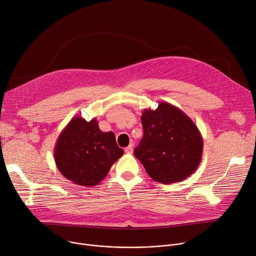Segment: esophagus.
<instances>
[{
    "label": "esophagus",
    "instance_id": "1",
    "mask_svg": "<svg viewBox=\"0 0 256 256\" xmlns=\"http://www.w3.org/2000/svg\"><path fill=\"white\" fill-rule=\"evenodd\" d=\"M132 151H134L132 144H130V146H128V147L124 149V152H126V153H128V154H132Z\"/></svg>",
    "mask_w": 256,
    "mask_h": 256
}]
</instances>
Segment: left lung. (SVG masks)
I'll return each mask as SVG.
<instances>
[{"label": "left lung", "mask_w": 256, "mask_h": 256, "mask_svg": "<svg viewBox=\"0 0 256 256\" xmlns=\"http://www.w3.org/2000/svg\"><path fill=\"white\" fill-rule=\"evenodd\" d=\"M144 136L134 154L149 176L160 184L178 182L198 167L204 149L196 124L176 106L160 102L140 116Z\"/></svg>", "instance_id": "1"}]
</instances>
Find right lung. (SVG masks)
Listing matches in <instances>:
<instances>
[{
  "label": "right lung",
  "mask_w": 256,
  "mask_h": 256,
  "mask_svg": "<svg viewBox=\"0 0 256 256\" xmlns=\"http://www.w3.org/2000/svg\"><path fill=\"white\" fill-rule=\"evenodd\" d=\"M122 154L112 132L100 130L96 118L86 122L81 116L72 118L62 130L54 151L58 171L83 186L99 184Z\"/></svg>",
  "instance_id": "right-lung-1"
}]
</instances>
